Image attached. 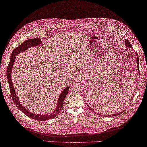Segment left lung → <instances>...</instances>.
<instances>
[{
    "label": "left lung",
    "mask_w": 147,
    "mask_h": 147,
    "mask_svg": "<svg viewBox=\"0 0 147 147\" xmlns=\"http://www.w3.org/2000/svg\"><path fill=\"white\" fill-rule=\"evenodd\" d=\"M125 42H126V45L128 47H129V48H131L132 47H131V44H130V43H129V41L128 40H125ZM136 55H137L138 54H137V53H136ZM139 58L138 57H137V59H136V62H137V68L138 69V71H139ZM86 104H87V103H86ZM88 107L90 108V109L92 110V111H94V110H92V108H90L89 106H88ZM122 112H121V113H117V114H114V115H104L105 117H111V116H117V115H119L120 114H121Z\"/></svg>",
    "instance_id": "8db88e82"
}]
</instances>
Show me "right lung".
<instances>
[{"mask_svg": "<svg viewBox=\"0 0 147 147\" xmlns=\"http://www.w3.org/2000/svg\"><path fill=\"white\" fill-rule=\"evenodd\" d=\"M41 44H42V40H41L40 38H34V39H28V40H25V42H24L23 44L20 45V46L15 48V49H13V52L11 53L10 61H9V63L8 68H7L6 76H7V79H8V81L9 90H10L11 97H12V100L13 101L14 103H15V105H16V107H18V109L20 111H21L24 114L27 115L28 117H29L30 118H31V119L36 120V121H47V120L53 119V118H55V117H57V115H59V113L61 112V111L62 105H63L65 98H66L67 93H68V90L69 89V86H67V88H65L64 90H62V92H61V94H60L59 99H58L57 107L53 111L52 113H49V114L45 113L43 115L35 114V113H31L30 111H28L26 109L25 107H24L23 105L19 102V99L16 96L15 89H14L13 88L12 81H11V69H12L13 62L15 61L17 55H18L19 53H20L21 52L26 51V49H28V48L30 47L37 46V45H40Z\"/></svg>", "mask_w": 147, "mask_h": 147, "instance_id": "1", "label": "right lung"}]
</instances>
